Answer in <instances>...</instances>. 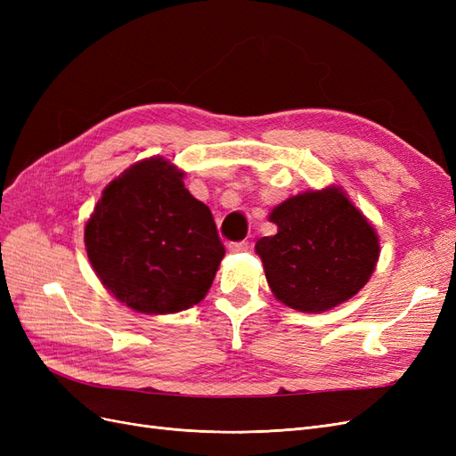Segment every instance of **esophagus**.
Segmentation results:
<instances>
[{
    "mask_svg": "<svg viewBox=\"0 0 456 456\" xmlns=\"http://www.w3.org/2000/svg\"><path fill=\"white\" fill-rule=\"evenodd\" d=\"M249 249V241H232L230 243V251L232 253H243V251H247Z\"/></svg>",
    "mask_w": 456,
    "mask_h": 456,
    "instance_id": "1",
    "label": "esophagus"
}]
</instances>
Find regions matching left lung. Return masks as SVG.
Returning <instances> with one entry per match:
<instances>
[{"label": "left lung", "instance_id": "left-lung-1", "mask_svg": "<svg viewBox=\"0 0 456 456\" xmlns=\"http://www.w3.org/2000/svg\"><path fill=\"white\" fill-rule=\"evenodd\" d=\"M275 236L255 245L275 298L300 312H325L352 298L379 260V238L338 188L305 191L270 213Z\"/></svg>", "mask_w": 456, "mask_h": 456}]
</instances>
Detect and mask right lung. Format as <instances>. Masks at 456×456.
<instances>
[{
  "label": "right lung",
  "mask_w": 456,
  "mask_h": 456,
  "mask_svg": "<svg viewBox=\"0 0 456 456\" xmlns=\"http://www.w3.org/2000/svg\"><path fill=\"white\" fill-rule=\"evenodd\" d=\"M163 158L110 183L86 224L93 270L123 305L142 314L186 310L209 291L226 249L209 207Z\"/></svg>",
  "instance_id": "1"
}]
</instances>
